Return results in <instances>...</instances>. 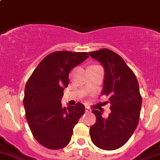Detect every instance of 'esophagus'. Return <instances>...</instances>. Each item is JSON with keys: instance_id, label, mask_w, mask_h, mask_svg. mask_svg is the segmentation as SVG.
Returning a JSON list of instances; mask_svg holds the SVG:
<instances>
[{"instance_id": "1", "label": "esophagus", "mask_w": 160, "mask_h": 160, "mask_svg": "<svg viewBox=\"0 0 160 160\" xmlns=\"http://www.w3.org/2000/svg\"><path fill=\"white\" fill-rule=\"evenodd\" d=\"M85 112H91V109L89 108L88 107H85Z\"/></svg>"}]
</instances>
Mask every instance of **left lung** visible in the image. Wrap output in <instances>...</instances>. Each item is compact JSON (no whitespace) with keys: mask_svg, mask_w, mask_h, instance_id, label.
<instances>
[{"mask_svg":"<svg viewBox=\"0 0 160 160\" xmlns=\"http://www.w3.org/2000/svg\"><path fill=\"white\" fill-rule=\"evenodd\" d=\"M104 68L102 95H107L111 113L93 110L96 122L90 128L92 143L103 150H116L128 142L139 123L142 98L137 79L124 60L107 48L89 52Z\"/></svg>","mask_w":160,"mask_h":160,"instance_id":"obj_1","label":"left lung"}]
</instances>
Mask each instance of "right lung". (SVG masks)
Returning a JSON list of instances; mask_svg holds the SVG:
<instances>
[{
  "mask_svg": "<svg viewBox=\"0 0 160 160\" xmlns=\"http://www.w3.org/2000/svg\"><path fill=\"white\" fill-rule=\"evenodd\" d=\"M88 52H55L44 57L24 89V107L34 138L45 148L57 150L71 140L75 125L85 112L83 103L61 106L68 75L88 58Z\"/></svg>",
  "mask_w": 160,
  "mask_h": 160,
  "instance_id": "obj_1",
  "label": "right lung"
}]
</instances>
